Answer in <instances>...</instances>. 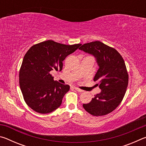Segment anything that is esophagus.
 <instances>
[{"mask_svg": "<svg viewBox=\"0 0 146 146\" xmlns=\"http://www.w3.org/2000/svg\"><path fill=\"white\" fill-rule=\"evenodd\" d=\"M74 89H75V90H76L77 91H78V92H83V90H80V89H79V88H74Z\"/></svg>", "mask_w": 146, "mask_h": 146, "instance_id": "esophagus-1", "label": "esophagus"}]
</instances>
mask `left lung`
I'll return each mask as SVG.
<instances>
[{
	"mask_svg": "<svg viewBox=\"0 0 146 146\" xmlns=\"http://www.w3.org/2000/svg\"><path fill=\"white\" fill-rule=\"evenodd\" d=\"M78 49L95 58L98 69L93 80L101 90L83 108L93 116L110 113L122 102L128 85L124 60L115 49L100 41L84 44Z\"/></svg>",
	"mask_w": 146,
	"mask_h": 146,
	"instance_id": "obj_1",
	"label": "left lung"
}]
</instances>
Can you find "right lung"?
Returning <instances> with one entry per match:
<instances>
[{
    "label": "right lung",
    "mask_w": 146,
    "mask_h": 146,
    "mask_svg": "<svg viewBox=\"0 0 146 146\" xmlns=\"http://www.w3.org/2000/svg\"><path fill=\"white\" fill-rule=\"evenodd\" d=\"M80 45H65L48 40L27 51L20 70L19 84L24 100L35 111L46 114L60 107L70 87L54 80L50 71H60L62 61Z\"/></svg>",
    "instance_id": "right-lung-1"
}]
</instances>
